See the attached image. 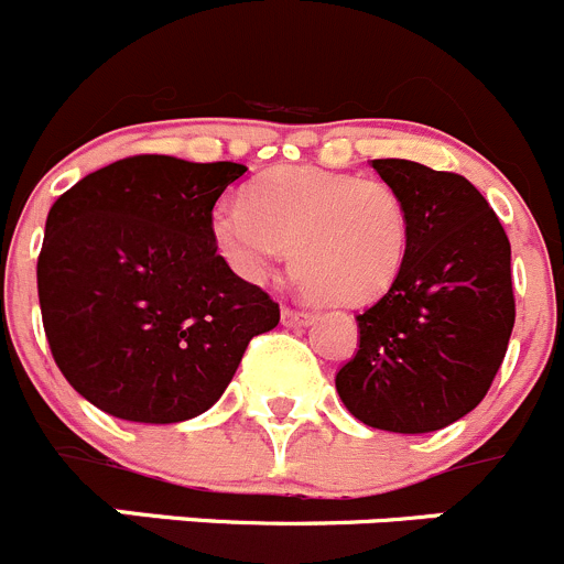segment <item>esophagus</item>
<instances>
[{
	"mask_svg": "<svg viewBox=\"0 0 564 564\" xmlns=\"http://www.w3.org/2000/svg\"><path fill=\"white\" fill-rule=\"evenodd\" d=\"M313 321V315L307 310H282V326H307Z\"/></svg>",
	"mask_w": 564,
	"mask_h": 564,
	"instance_id": "esophagus-1",
	"label": "esophagus"
}]
</instances>
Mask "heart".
Instances as JSON below:
<instances>
[{"mask_svg":"<svg viewBox=\"0 0 564 564\" xmlns=\"http://www.w3.org/2000/svg\"><path fill=\"white\" fill-rule=\"evenodd\" d=\"M218 254L240 279L262 282L291 249V273L326 304H368L388 293L410 251V213L395 187L324 169H276L210 218Z\"/></svg>","mask_w":564,"mask_h":564,"instance_id":"b5f03b06","label":"heart"}]
</instances>
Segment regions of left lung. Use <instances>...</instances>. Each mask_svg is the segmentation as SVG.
I'll return each instance as SVG.
<instances>
[{
	"label": "left lung",
	"mask_w": 564,
	"mask_h": 564,
	"mask_svg": "<svg viewBox=\"0 0 564 564\" xmlns=\"http://www.w3.org/2000/svg\"><path fill=\"white\" fill-rule=\"evenodd\" d=\"M410 213L399 279L357 315L359 348L337 371L346 410L366 426L426 434L487 395L514 326L509 240L465 176L412 160H371Z\"/></svg>",
	"instance_id": "1"
}]
</instances>
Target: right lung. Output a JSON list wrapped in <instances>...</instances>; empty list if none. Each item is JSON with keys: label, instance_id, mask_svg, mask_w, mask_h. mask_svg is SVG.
Wrapping results in <instances>:
<instances>
[{"label": "right lung", "instance_id": "1", "mask_svg": "<svg viewBox=\"0 0 564 564\" xmlns=\"http://www.w3.org/2000/svg\"><path fill=\"white\" fill-rule=\"evenodd\" d=\"M240 163L118 160L46 218L37 299L63 377L101 412L180 423L210 410L279 304L218 254L210 218Z\"/></svg>", "mask_w": 564, "mask_h": 564}]
</instances>
